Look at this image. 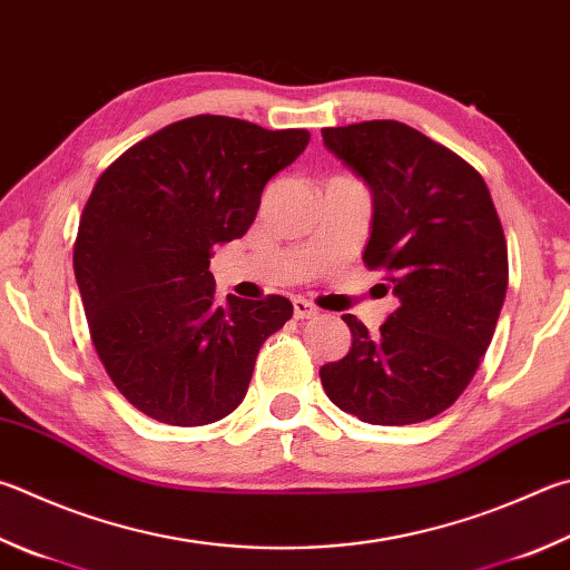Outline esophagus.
Returning <instances> with one entry per match:
<instances>
[{
    "mask_svg": "<svg viewBox=\"0 0 570 570\" xmlns=\"http://www.w3.org/2000/svg\"><path fill=\"white\" fill-rule=\"evenodd\" d=\"M292 304H294V316L302 318V321L304 318H314L318 314V308L312 302H306L304 296H294Z\"/></svg>",
    "mask_w": 570,
    "mask_h": 570,
    "instance_id": "1",
    "label": "esophagus"
}]
</instances>
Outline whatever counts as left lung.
Segmentation results:
<instances>
[{"instance_id":"8db88e82","label":"left lung","mask_w":570,"mask_h":570,"mask_svg":"<svg viewBox=\"0 0 570 570\" xmlns=\"http://www.w3.org/2000/svg\"><path fill=\"white\" fill-rule=\"evenodd\" d=\"M371 191L368 268L399 298L379 334L346 314L351 348L321 366L341 411L376 426L439 416L479 368L509 286V252L489 186L459 154L401 121L321 129Z\"/></svg>"}]
</instances>
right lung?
<instances>
[{
	"instance_id": "1",
	"label": "right lung",
	"mask_w": 570,
	"mask_h": 570,
	"mask_svg": "<svg viewBox=\"0 0 570 570\" xmlns=\"http://www.w3.org/2000/svg\"><path fill=\"white\" fill-rule=\"evenodd\" d=\"M308 139L202 114L134 144L99 177L75 276L101 364L134 409L206 426L244 401L258 348L294 306L234 294L219 304L209 258L249 232L266 181Z\"/></svg>"
}]
</instances>
